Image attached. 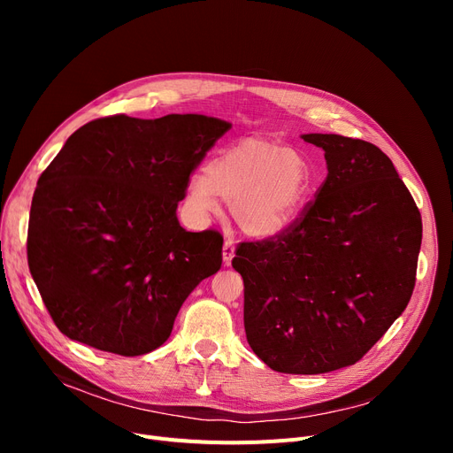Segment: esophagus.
Instances as JSON below:
<instances>
[{"mask_svg":"<svg viewBox=\"0 0 453 453\" xmlns=\"http://www.w3.org/2000/svg\"><path fill=\"white\" fill-rule=\"evenodd\" d=\"M222 257H224V263L226 265H229L231 260H233V257H234V242H233V239H226L224 248H222Z\"/></svg>","mask_w":453,"mask_h":453,"instance_id":"esophagus-1","label":"esophagus"}]
</instances>
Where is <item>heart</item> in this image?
<instances>
[{
    "label": "heart",
    "instance_id": "1",
    "mask_svg": "<svg viewBox=\"0 0 453 453\" xmlns=\"http://www.w3.org/2000/svg\"><path fill=\"white\" fill-rule=\"evenodd\" d=\"M311 185V163L299 150L246 137L222 149L205 173L190 176L188 202L200 217H207L222 198L246 234L270 239L294 222Z\"/></svg>",
    "mask_w": 453,
    "mask_h": 453
}]
</instances>
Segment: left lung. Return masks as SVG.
<instances>
[{"label": "left lung", "mask_w": 453, "mask_h": 453, "mask_svg": "<svg viewBox=\"0 0 453 453\" xmlns=\"http://www.w3.org/2000/svg\"><path fill=\"white\" fill-rule=\"evenodd\" d=\"M325 150L316 200L282 233L242 242L244 328L270 369L321 374L352 365L406 311L422 220L393 161L372 142L304 134Z\"/></svg>", "instance_id": "1"}]
</instances>
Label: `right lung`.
I'll use <instances>...</instances> for the list:
<instances>
[{
	"instance_id": "1",
	"label": "right lung",
	"mask_w": 453,
	"mask_h": 453,
	"mask_svg": "<svg viewBox=\"0 0 453 453\" xmlns=\"http://www.w3.org/2000/svg\"><path fill=\"white\" fill-rule=\"evenodd\" d=\"M229 128L198 113H121L69 135L38 180L27 233L31 275L62 334L121 356L169 340L183 301L222 266V234L185 231L176 209Z\"/></svg>"
}]
</instances>
